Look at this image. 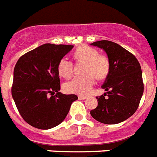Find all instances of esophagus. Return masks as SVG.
Here are the masks:
<instances>
[{"instance_id": "34e87169", "label": "esophagus", "mask_w": 157, "mask_h": 157, "mask_svg": "<svg viewBox=\"0 0 157 157\" xmlns=\"http://www.w3.org/2000/svg\"><path fill=\"white\" fill-rule=\"evenodd\" d=\"M86 96H84V95H78V99L80 100H83V99H86Z\"/></svg>"}]
</instances>
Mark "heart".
Returning a JSON list of instances; mask_svg holds the SVG:
<instances>
[{"instance_id": "obj_1", "label": "heart", "mask_w": 157, "mask_h": 157, "mask_svg": "<svg viewBox=\"0 0 157 157\" xmlns=\"http://www.w3.org/2000/svg\"><path fill=\"white\" fill-rule=\"evenodd\" d=\"M74 58L78 62H83V73L85 75L76 76L63 85L67 93L86 94L90 92L95 82L96 77L103 78L110 71L109 59L103 54H99L98 50L88 46H82L75 50ZM59 75L69 78L73 75V63L68 58H63L58 64Z\"/></svg>"}]
</instances>
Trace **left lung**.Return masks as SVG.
Returning <instances> with one entry per match:
<instances>
[{"label": "left lung", "instance_id": "left-lung-1", "mask_svg": "<svg viewBox=\"0 0 157 157\" xmlns=\"http://www.w3.org/2000/svg\"><path fill=\"white\" fill-rule=\"evenodd\" d=\"M91 46L104 50L110 62V71L102 88L106 92L96 97L98 106L90 111L94 120L116 124L136 112L144 93L141 67L132 53L113 41H94Z\"/></svg>", "mask_w": 157, "mask_h": 157}]
</instances>
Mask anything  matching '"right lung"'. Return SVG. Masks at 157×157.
Masks as SVG:
<instances>
[{
  "instance_id": "right-lung-1",
  "label": "right lung",
  "mask_w": 157,
  "mask_h": 157,
  "mask_svg": "<svg viewBox=\"0 0 157 157\" xmlns=\"http://www.w3.org/2000/svg\"><path fill=\"white\" fill-rule=\"evenodd\" d=\"M74 46L44 44L21 57L13 71L12 96L26 123L50 129L65 120L75 94L59 92L58 64Z\"/></svg>"
}]
</instances>
